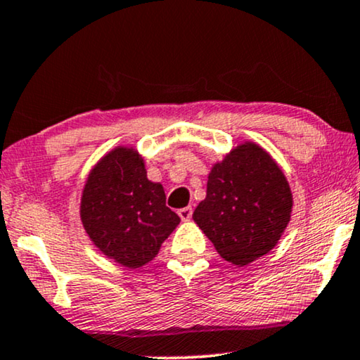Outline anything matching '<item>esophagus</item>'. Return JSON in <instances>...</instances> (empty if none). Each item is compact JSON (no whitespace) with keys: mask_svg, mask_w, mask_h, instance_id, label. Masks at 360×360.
I'll use <instances>...</instances> for the list:
<instances>
[{"mask_svg":"<svg viewBox=\"0 0 360 360\" xmlns=\"http://www.w3.org/2000/svg\"><path fill=\"white\" fill-rule=\"evenodd\" d=\"M191 214H193V208H191V206H186V208L179 210V216L181 218V221L191 219Z\"/></svg>","mask_w":360,"mask_h":360,"instance_id":"34e87169","label":"esophagus"}]
</instances>
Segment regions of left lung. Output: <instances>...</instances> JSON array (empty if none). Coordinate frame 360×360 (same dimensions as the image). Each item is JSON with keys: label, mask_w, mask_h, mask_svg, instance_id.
Masks as SVG:
<instances>
[{"label": "left lung", "mask_w": 360, "mask_h": 360, "mask_svg": "<svg viewBox=\"0 0 360 360\" xmlns=\"http://www.w3.org/2000/svg\"><path fill=\"white\" fill-rule=\"evenodd\" d=\"M292 208L283 170L262 146L244 141L211 167L193 221L221 257L244 267L277 245Z\"/></svg>", "instance_id": "1"}]
</instances>
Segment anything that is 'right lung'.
<instances>
[{
    "label": "right lung",
    "instance_id": "1",
    "mask_svg": "<svg viewBox=\"0 0 360 360\" xmlns=\"http://www.w3.org/2000/svg\"><path fill=\"white\" fill-rule=\"evenodd\" d=\"M80 219L95 248L126 269L154 260L180 223L165 206L164 186L147 179L144 157L127 146L93 165L83 185Z\"/></svg>",
    "mask_w": 360,
    "mask_h": 360
}]
</instances>
